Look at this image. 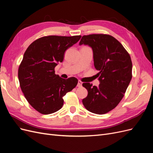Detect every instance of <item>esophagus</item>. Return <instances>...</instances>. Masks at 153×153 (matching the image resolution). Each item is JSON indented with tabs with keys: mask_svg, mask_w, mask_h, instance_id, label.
Masks as SVG:
<instances>
[{
	"mask_svg": "<svg viewBox=\"0 0 153 153\" xmlns=\"http://www.w3.org/2000/svg\"><path fill=\"white\" fill-rule=\"evenodd\" d=\"M82 82L80 80H78V84H77V87H82Z\"/></svg>",
	"mask_w": 153,
	"mask_h": 153,
	"instance_id": "34e87169",
	"label": "esophagus"
}]
</instances>
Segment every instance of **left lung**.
<instances>
[{"label": "left lung", "mask_w": 153, "mask_h": 153, "mask_svg": "<svg viewBox=\"0 0 153 153\" xmlns=\"http://www.w3.org/2000/svg\"><path fill=\"white\" fill-rule=\"evenodd\" d=\"M90 47L94 65L100 84H82L88 91L82 103L89 112L104 114L116 106L123 99L132 78L131 57L121 43L106 34L84 36L79 43Z\"/></svg>", "instance_id": "1"}]
</instances>
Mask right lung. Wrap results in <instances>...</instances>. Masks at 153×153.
<instances>
[{"instance_id": "1", "label": "right lung", "mask_w": 153, "mask_h": 153, "mask_svg": "<svg viewBox=\"0 0 153 153\" xmlns=\"http://www.w3.org/2000/svg\"><path fill=\"white\" fill-rule=\"evenodd\" d=\"M81 36H49L31 43L18 69L21 89L29 104L38 112L50 114L62 108L63 96L75 88V77L64 79L54 68L62 62L66 50L76 43Z\"/></svg>"}]
</instances>
